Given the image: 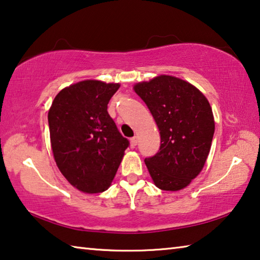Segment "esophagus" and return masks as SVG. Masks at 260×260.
I'll return each instance as SVG.
<instances>
[{"instance_id": "esophagus-1", "label": "esophagus", "mask_w": 260, "mask_h": 260, "mask_svg": "<svg viewBox=\"0 0 260 260\" xmlns=\"http://www.w3.org/2000/svg\"><path fill=\"white\" fill-rule=\"evenodd\" d=\"M136 144H138V136H134V138L131 139V147H136Z\"/></svg>"}]
</instances>
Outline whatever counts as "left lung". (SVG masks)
I'll use <instances>...</instances> for the list:
<instances>
[{"mask_svg":"<svg viewBox=\"0 0 260 260\" xmlns=\"http://www.w3.org/2000/svg\"><path fill=\"white\" fill-rule=\"evenodd\" d=\"M135 93L150 110L160 134V148L144 159L161 190L186 188L201 173L214 134L212 109L191 83L172 76L139 82Z\"/></svg>","mask_w":260,"mask_h":260,"instance_id":"left-lung-1","label":"left lung"}]
</instances>
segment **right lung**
<instances>
[{"label":"right lung","instance_id":"obj_1","mask_svg":"<svg viewBox=\"0 0 260 260\" xmlns=\"http://www.w3.org/2000/svg\"><path fill=\"white\" fill-rule=\"evenodd\" d=\"M119 87L99 80L77 82L56 95L48 112L56 164L82 192L107 190L129 146L108 113Z\"/></svg>","mask_w":260,"mask_h":260}]
</instances>
